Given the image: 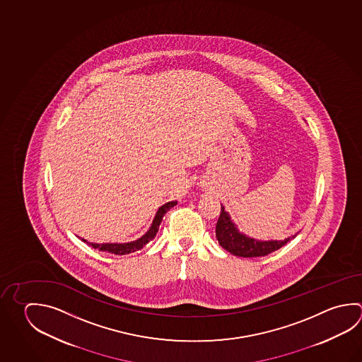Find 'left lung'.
<instances>
[{"label":"left lung","mask_w":362,"mask_h":362,"mask_svg":"<svg viewBox=\"0 0 362 362\" xmlns=\"http://www.w3.org/2000/svg\"><path fill=\"white\" fill-rule=\"evenodd\" d=\"M216 236L218 243L224 250L230 251L235 257H265L273 251L281 249L291 238L297 236V233L287 237L284 240H268L262 241L254 237L247 236L237 228V224L230 219L228 211H224L221 205V216L216 226Z\"/></svg>","instance_id":"1"}]
</instances>
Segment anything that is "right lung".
I'll return each instance as SVG.
<instances>
[{
  "label": "right lung",
  "mask_w": 362,
  "mask_h": 362,
  "mask_svg": "<svg viewBox=\"0 0 362 362\" xmlns=\"http://www.w3.org/2000/svg\"><path fill=\"white\" fill-rule=\"evenodd\" d=\"M175 205H177L176 200L175 202H168L165 205L159 206L156 216L153 218V222H151L149 230H146L143 236L139 237L138 240H135V241L124 243H88L84 238H81V241L89 243L92 247L98 249L99 251H105V252H110V254H115V255H126V254H130V252H134V251L140 250V249L144 247L146 243L151 241L156 237L158 228H159V224H160L162 219L165 217V213L170 211L171 208H173Z\"/></svg>",
  "instance_id": "1"
}]
</instances>
